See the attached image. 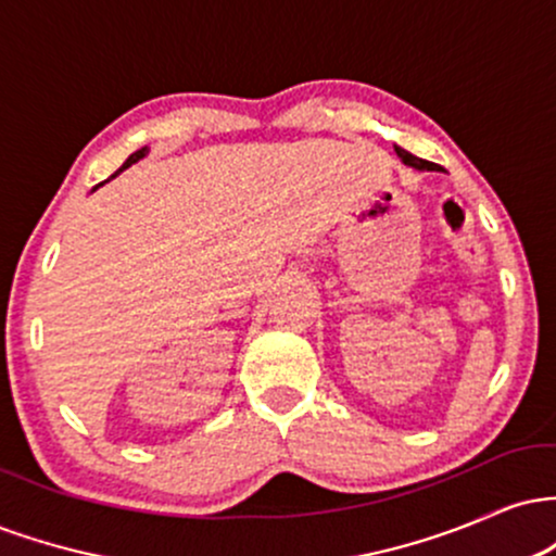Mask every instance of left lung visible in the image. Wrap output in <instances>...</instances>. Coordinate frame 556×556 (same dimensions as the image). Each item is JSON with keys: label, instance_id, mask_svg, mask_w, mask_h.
Masks as SVG:
<instances>
[{"label": "left lung", "instance_id": "8db88e82", "mask_svg": "<svg viewBox=\"0 0 556 556\" xmlns=\"http://www.w3.org/2000/svg\"><path fill=\"white\" fill-rule=\"evenodd\" d=\"M394 151H397V156L402 159V164H407V167H413V169H420V172H439V169H442V167H439V164L413 156L410 151L400 149V146H394Z\"/></svg>", "mask_w": 556, "mask_h": 556}]
</instances>
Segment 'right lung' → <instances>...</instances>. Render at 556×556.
Returning a JSON list of instances; mask_svg holds the SVG:
<instances>
[{
    "label": "right lung",
    "instance_id": "add662e5",
    "mask_svg": "<svg viewBox=\"0 0 556 556\" xmlns=\"http://www.w3.org/2000/svg\"><path fill=\"white\" fill-rule=\"evenodd\" d=\"M146 154H149V149H146V146H143V149H138L136 151V154H130V156H127V162L123 164V167H119L117 172H114V175L112 177H117L119 175V172H123V169H127V167H130V164H136V162H140V159H143ZM96 188H99V185H96Z\"/></svg>",
    "mask_w": 556,
    "mask_h": 556
}]
</instances>
